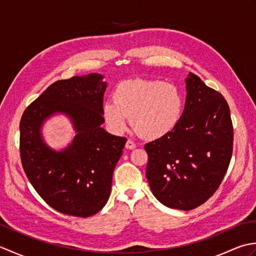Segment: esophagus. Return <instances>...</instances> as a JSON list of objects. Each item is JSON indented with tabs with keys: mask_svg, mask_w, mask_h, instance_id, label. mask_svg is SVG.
I'll return each mask as SVG.
<instances>
[{
	"mask_svg": "<svg viewBox=\"0 0 256 256\" xmlns=\"http://www.w3.org/2000/svg\"><path fill=\"white\" fill-rule=\"evenodd\" d=\"M125 148H126L128 150H134L135 148H136V145H135V143L133 142V140H128L126 143H125Z\"/></svg>",
	"mask_w": 256,
	"mask_h": 256,
	"instance_id": "esophagus-1",
	"label": "esophagus"
}]
</instances>
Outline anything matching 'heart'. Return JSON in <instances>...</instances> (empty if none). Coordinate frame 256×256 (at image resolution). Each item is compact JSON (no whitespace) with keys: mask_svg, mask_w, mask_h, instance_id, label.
Wrapping results in <instances>:
<instances>
[{"mask_svg":"<svg viewBox=\"0 0 256 256\" xmlns=\"http://www.w3.org/2000/svg\"><path fill=\"white\" fill-rule=\"evenodd\" d=\"M102 114L113 132H123L126 120L144 140H157L172 132L182 112V98L176 86L157 80L135 78L118 82Z\"/></svg>","mask_w":256,"mask_h":256,"instance_id":"1","label":"heart"}]
</instances>
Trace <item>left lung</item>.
<instances>
[{"instance_id": "8db88e82", "label": "left lung", "mask_w": 256, "mask_h": 256, "mask_svg": "<svg viewBox=\"0 0 256 256\" xmlns=\"http://www.w3.org/2000/svg\"><path fill=\"white\" fill-rule=\"evenodd\" d=\"M186 82V104L178 124L144 146L152 192L162 204L179 210L197 208L214 196L233 150L230 108L224 96L194 74Z\"/></svg>"}]
</instances>
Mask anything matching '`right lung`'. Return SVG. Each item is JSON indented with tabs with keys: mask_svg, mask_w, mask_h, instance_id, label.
<instances>
[{
	"mask_svg": "<svg viewBox=\"0 0 256 256\" xmlns=\"http://www.w3.org/2000/svg\"><path fill=\"white\" fill-rule=\"evenodd\" d=\"M102 76L58 80L25 108L20 123V154L32 186L45 202L64 214L88 218L111 192L114 167L126 138L104 131L102 114L106 88ZM55 112L73 118L78 135L62 152L44 144L40 126Z\"/></svg>",
	"mask_w": 256,
	"mask_h": 256,
	"instance_id": "add662e5",
	"label": "right lung"
}]
</instances>
